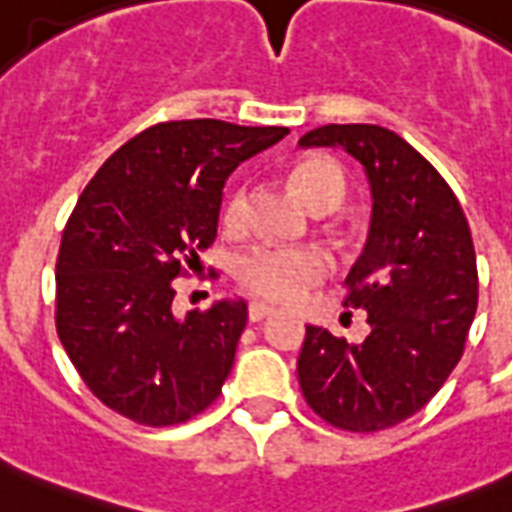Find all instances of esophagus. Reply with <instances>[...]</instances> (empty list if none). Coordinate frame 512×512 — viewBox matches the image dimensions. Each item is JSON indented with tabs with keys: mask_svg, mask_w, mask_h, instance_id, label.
I'll use <instances>...</instances> for the list:
<instances>
[{
	"mask_svg": "<svg viewBox=\"0 0 512 512\" xmlns=\"http://www.w3.org/2000/svg\"><path fill=\"white\" fill-rule=\"evenodd\" d=\"M276 313V308L268 303H260V300H255V303H249V321H263L268 319V316H273Z\"/></svg>",
	"mask_w": 512,
	"mask_h": 512,
	"instance_id": "obj_1",
	"label": "esophagus"
}]
</instances>
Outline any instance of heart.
I'll return each instance as SVG.
<instances>
[{
  "instance_id": "heart-1",
  "label": "heart",
  "mask_w": 512,
  "mask_h": 512,
  "mask_svg": "<svg viewBox=\"0 0 512 512\" xmlns=\"http://www.w3.org/2000/svg\"><path fill=\"white\" fill-rule=\"evenodd\" d=\"M297 185L303 188L311 207L327 199L345 196V180L335 164L305 162L295 172ZM223 223L228 228H241L247 223V191L231 193L225 201ZM329 257L316 247H287V244H255L236 260V279L247 292L276 303H295L329 276Z\"/></svg>"
}]
</instances>
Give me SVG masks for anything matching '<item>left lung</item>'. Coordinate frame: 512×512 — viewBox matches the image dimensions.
<instances>
[{
    "label": "left lung",
    "instance_id": "1",
    "mask_svg": "<svg viewBox=\"0 0 512 512\" xmlns=\"http://www.w3.org/2000/svg\"><path fill=\"white\" fill-rule=\"evenodd\" d=\"M300 146L342 148L366 172L372 223L345 305L369 335L345 342L305 327L297 377L335 428H393L436 396L460 361L478 305L476 249L460 201L436 167L380 124H324Z\"/></svg>",
    "mask_w": 512,
    "mask_h": 512
}]
</instances>
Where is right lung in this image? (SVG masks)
Instances as JSON below:
<instances>
[{"label": "right lung", "instance_id": "1", "mask_svg": "<svg viewBox=\"0 0 512 512\" xmlns=\"http://www.w3.org/2000/svg\"><path fill=\"white\" fill-rule=\"evenodd\" d=\"M287 132L220 119L154 124L82 191L55 265V324L79 377L108 409L164 428L220 396L247 303L225 297L180 319L172 281L215 241L228 175Z\"/></svg>", "mask_w": 512, "mask_h": 512}]
</instances>
